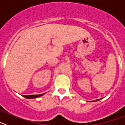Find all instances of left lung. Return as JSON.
<instances>
[{"mask_svg": "<svg viewBox=\"0 0 125 125\" xmlns=\"http://www.w3.org/2000/svg\"><path fill=\"white\" fill-rule=\"evenodd\" d=\"M99 100H100V99H99ZM95 100V101H98V100Z\"/></svg>", "mask_w": 125, "mask_h": 125, "instance_id": "1", "label": "left lung"}]
</instances>
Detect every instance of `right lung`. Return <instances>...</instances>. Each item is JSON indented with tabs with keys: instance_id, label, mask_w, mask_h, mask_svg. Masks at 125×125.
<instances>
[{
	"instance_id": "add662e5",
	"label": "right lung",
	"mask_w": 125,
	"mask_h": 125,
	"mask_svg": "<svg viewBox=\"0 0 125 125\" xmlns=\"http://www.w3.org/2000/svg\"><path fill=\"white\" fill-rule=\"evenodd\" d=\"M44 94H37V95H23L24 98H27V99H33V98H38L39 96H41Z\"/></svg>"
}]
</instances>
